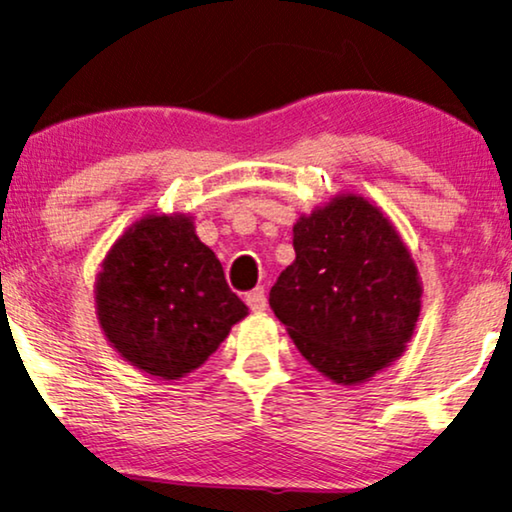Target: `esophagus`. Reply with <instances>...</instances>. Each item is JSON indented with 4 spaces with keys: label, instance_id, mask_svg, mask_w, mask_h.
<instances>
[{
    "label": "esophagus",
    "instance_id": "esophagus-1",
    "mask_svg": "<svg viewBox=\"0 0 512 512\" xmlns=\"http://www.w3.org/2000/svg\"><path fill=\"white\" fill-rule=\"evenodd\" d=\"M245 304H248L252 311H264V309H267V292H264L262 285H257L255 290H250L248 295H245Z\"/></svg>",
    "mask_w": 512,
    "mask_h": 512
}]
</instances>
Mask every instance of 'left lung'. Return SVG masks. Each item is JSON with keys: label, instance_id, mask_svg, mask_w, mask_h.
<instances>
[{"label": "left lung", "instance_id": "8db88e82", "mask_svg": "<svg viewBox=\"0 0 512 512\" xmlns=\"http://www.w3.org/2000/svg\"><path fill=\"white\" fill-rule=\"evenodd\" d=\"M295 262L269 292L299 353L337 384H363L412 339L421 283L388 217L344 194L299 217Z\"/></svg>", "mask_w": 512, "mask_h": 512}]
</instances>
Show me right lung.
<instances>
[{
	"mask_svg": "<svg viewBox=\"0 0 512 512\" xmlns=\"http://www.w3.org/2000/svg\"><path fill=\"white\" fill-rule=\"evenodd\" d=\"M95 309L121 358L161 379L201 367L248 316L187 215H147L112 245Z\"/></svg>",
	"mask_w": 512,
	"mask_h": 512,
	"instance_id": "right-lung-1",
	"label": "right lung"
}]
</instances>
